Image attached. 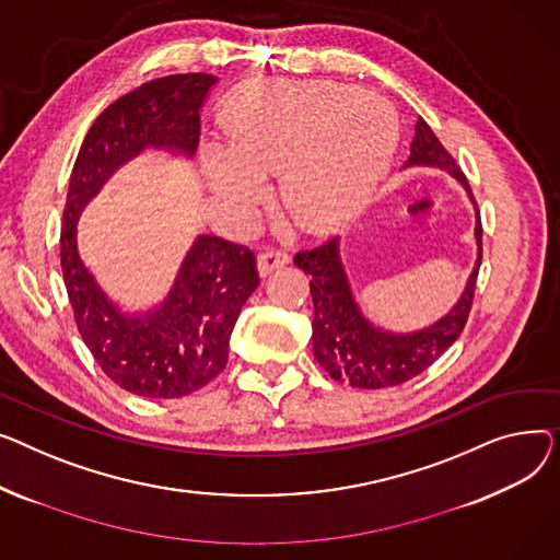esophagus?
I'll list each match as a JSON object with an SVG mask.
<instances>
[{
    "label": "esophagus",
    "mask_w": 560,
    "mask_h": 560,
    "mask_svg": "<svg viewBox=\"0 0 560 560\" xmlns=\"http://www.w3.org/2000/svg\"><path fill=\"white\" fill-rule=\"evenodd\" d=\"M289 261H291V255H289L287 250L271 248V250L259 253V271H261V276H269V273H273L276 269L287 267Z\"/></svg>",
    "instance_id": "esophagus-1"
}]
</instances>
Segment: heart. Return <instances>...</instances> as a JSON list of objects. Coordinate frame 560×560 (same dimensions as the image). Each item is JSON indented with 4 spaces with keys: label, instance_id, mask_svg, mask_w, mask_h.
<instances>
[{
    "label": "heart",
    "instance_id": "b5f03b06",
    "mask_svg": "<svg viewBox=\"0 0 560 560\" xmlns=\"http://www.w3.org/2000/svg\"><path fill=\"white\" fill-rule=\"evenodd\" d=\"M230 147L208 144L203 170L225 201L250 208L280 176L287 212L323 228L352 214L384 176L396 124L377 96L337 83L276 85L230 115Z\"/></svg>",
    "mask_w": 560,
    "mask_h": 560
}]
</instances>
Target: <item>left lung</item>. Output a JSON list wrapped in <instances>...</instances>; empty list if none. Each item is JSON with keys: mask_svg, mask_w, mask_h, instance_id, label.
<instances>
[{"mask_svg": "<svg viewBox=\"0 0 560 560\" xmlns=\"http://www.w3.org/2000/svg\"><path fill=\"white\" fill-rule=\"evenodd\" d=\"M407 164H436L462 183L477 210V265L466 284V291L452 312L416 335H390L373 327L361 316L348 276L339 257V237L327 240L314 248L295 253L293 261L310 273V291L314 301L312 341L318 364L335 380L357 388H384L398 386L422 371L458 339L468 323L472 310L475 284L481 265V217L468 185V178L458 170L456 160L439 142L434 130L420 117L416 121V138L411 142V155Z\"/></svg>", "mask_w": 560, "mask_h": 560, "instance_id": "1", "label": "left lung"}]
</instances>
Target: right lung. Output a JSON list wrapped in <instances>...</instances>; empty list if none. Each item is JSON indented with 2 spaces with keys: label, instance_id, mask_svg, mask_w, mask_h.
Returning a JSON list of instances; mask_svg holds the SVG:
<instances>
[{
  "label": "right lung",
  "instance_id": "right-lung-1",
  "mask_svg": "<svg viewBox=\"0 0 560 560\" xmlns=\"http://www.w3.org/2000/svg\"><path fill=\"white\" fill-rule=\"evenodd\" d=\"M214 83L212 74H172L119 96L90 126L62 210L60 267L79 335L106 377L142 398L189 396L225 369L230 335L259 284L255 253L223 237H199L170 299L138 318L121 314L85 269L77 221L113 172L144 147L194 155L199 110Z\"/></svg>",
  "mask_w": 560,
  "mask_h": 560
}]
</instances>
